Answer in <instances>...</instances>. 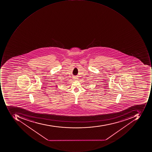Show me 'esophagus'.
Here are the masks:
<instances>
[{"mask_svg": "<svg viewBox=\"0 0 152 152\" xmlns=\"http://www.w3.org/2000/svg\"><path fill=\"white\" fill-rule=\"evenodd\" d=\"M74 79H75V80H76V79H77L76 77H74Z\"/></svg>", "mask_w": 152, "mask_h": 152, "instance_id": "esophagus-1", "label": "esophagus"}]
</instances>
